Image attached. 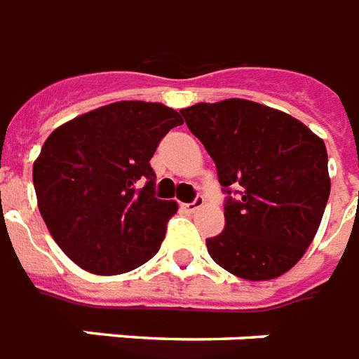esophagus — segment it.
<instances>
[{
    "label": "esophagus",
    "instance_id": "34e87169",
    "mask_svg": "<svg viewBox=\"0 0 359 359\" xmlns=\"http://www.w3.org/2000/svg\"><path fill=\"white\" fill-rule=\"evenodd\" d=\"M203 203H205V200H203V196H196V198H194V202L185 203V205H183V209H185L187 213H196L198 209L203 208Z\"/></svg>",
    "mask_w": 359,
    "mask_h": 359
}]
</instances>
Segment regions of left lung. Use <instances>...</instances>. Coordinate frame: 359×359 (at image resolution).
Returning <instances> with one entry per match:
<instances>
[{
    "label": "left lung",
    "instance_id": "left-lung-1",
    "mask_svg": "<svg viewBox=\"0 0 359 359\" xmlns=\"http://www.w3.org/2000/svg\"><path fill=\"white\" fill-rule=\"evenodd\" d=\"M180 113L217 165L226 193L222 233L209 256L233 276L265 282L311 245L330 196L325 140L291 114L250 100L194 103Z\"/></svg>",
    "mask_w": 359,
    "mask_h": 359
}]
</instances>
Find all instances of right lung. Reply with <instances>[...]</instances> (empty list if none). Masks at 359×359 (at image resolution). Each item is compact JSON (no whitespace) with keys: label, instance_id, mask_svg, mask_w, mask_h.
<instances>
[{"label":"right lung","instance_id":"right-lung-1","mask_svg":"<svg viewBox=\"0 0 359 359\" xmlns=\"http://www.w3.org/2000/svg\"><path fill=\"white\" fill-rule=\"evenodd\" d=\"M182 124L163 103L124 100L79 114L46 139L33 163L39 211L83 271L124 274L159 252L177 203L154 196L150 159Z\"/></svg>","mask_w":359,"mask_h":359}]
</instances>
